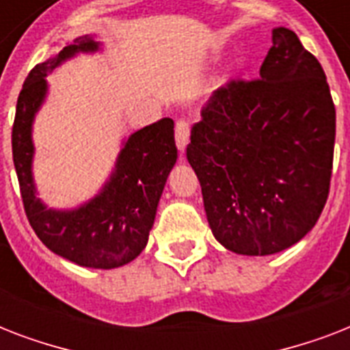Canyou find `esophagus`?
<instances>
[{
    "instance_id": "esophagus-1",
    "label": "esophagus",
    "mask_w": 350,
    "mask_h": 350,
    "mask_svg": "<svg viewBox=\"0 0 350 350\" xmlns=\"http://www.w3.org/2000/svg\"><path fill=\"white\" fill-rule=\"evenodd\" d=\"M189 137H191V123L187 120L176 121V145L180 150H185Z\"/></svg>"
}]
</instances>
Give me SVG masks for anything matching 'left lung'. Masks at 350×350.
Returning a JSON list of instances; mask_svg holds the SVG:
<instances>
[{"label":"left lung","mask_w":350,"mask_h":350,"mask_svg":"<svg viewBox=\"0 0 350 350\" xmlns=\"http://www.w3.org/2000/svg\"><path fill=\"white\" fill-rule=\"evenodd\" d=\"M336 109L320 62L272 30L260 78L232 79L203 107L187 159L214 238L236 254H276L320 218L331 189Z\"/></svg>","instance_id":"left-lung-1"}]
</instances>
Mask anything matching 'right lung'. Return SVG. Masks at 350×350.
<instances>
[{"mask_svg":"<svg viewBox=\"0 0 350 350\" xmlns=\"http://www.w3.org/2000/svg\"><path fill=\"white\" fill-rule=\"evenodd\" d=\"M98 45L90 36H79L30 70L16 105L12 158L25 214L43 245L81 267L116 269L137 258L148 241L165 181L178 159L174 121L163 118L131 134L111 180L81 207L46 208L32 180V121L45 100V76L78 52L98 51Z\"/></svg>","mask_w":350,"mask_h":350,"instance_id":"1","label":"right lung"}]
</instances>
